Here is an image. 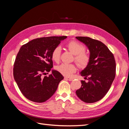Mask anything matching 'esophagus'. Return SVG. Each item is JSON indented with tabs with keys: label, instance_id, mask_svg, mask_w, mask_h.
Returning a JSON list of instances; mask_svg holds the SVG:
<instances>
[{
	"label": "esophagus",
	"instance_id": "34e87169",
	"mask_svg": "<svg viewBox=\"0 0 129 129\" xmlns=\"http://www.w3.org/2000/svg\"><path fill=\"white\" fill-rule=\"evenodd\" d=\"M64 79L65 80H68V81H71L73 80V79H72V78L71 77H64Z\"/></svg>",
	"mask_w": 129,
	"mask_h": 129
}]
</instances>
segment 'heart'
<instances>
[{
    "mask_svg": "<svg viewBox=\"0 0 129 129\" xmlns=\"http://www.w3.org/2000/svg\"><path fill=\"white\" fill-rule=\"evenodd\" d=\"M68 49L74 55V59L77 65L81 68L86 67L89 64L90 57L88 54L85 52V47L81 43L75 40L69 41L66 45ZM61 48L60 46L54 48L51 53L52 60L55 62H58L60 60ZM56 71L66 76H70L75 73L76 68L74 64L62 63L56 67Z\"/></svg>",
    "mask_w": 129,
    "mask_h": 129,
    "instance_id": "b5f03b06",
    "label": "heart"
}]
</instances>
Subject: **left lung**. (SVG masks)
Masks as SVG:
<instances>
[{"label": "left lung", "instance_id": "8db88e82", "mask_svg": "<svg viewBox=\"0 0 129 129\" xmlns=\"http://www.w3.org/2000/svg\"><path fill=\"white\" fill-rule=\"evenodd\" d=\"M86 45L90 60L81 75L88 77V82L82 80L81 87L76 93L79 98L88 103L102 99L110 89L116 75V62L113 54L101 41L89 37H76Z\"/></svg>", "mask_w": 129, "mask_h": 129}]
</instances>
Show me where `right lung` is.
Wrapping results in <instances>:
<instances>
[{
    "label": "right lung",
    "mask_w": 129,
    "mask_h": 129,
    "mask_svg": "<svg viewBox=\"0 0 129 129\" xmlns=\"http://www.w3.org/2000/svg\"><path fill=\"white\" fill-rule=\"evenodd\" d=\"M67 36L35 39L22 45L14 63L13 76L21 93L34 102H44L51 97L63 76L52 70L51 53Z\"/></svg>",
    "instance_id": "right-lung-1"
}]
</instances>
